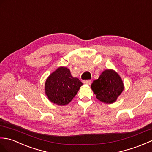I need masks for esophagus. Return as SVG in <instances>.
<instances>
[{"mask_svg": "<svg viewBox=\"0 0 152 152\" xmlns=\"http://www.w3.org/2000/svg\"><path fill=\"white\" fill-rule=\"evenodd\" d=\"M83 83L85 84V85H90L91 83H92V81H91L90 80H84Z\"/></svg>", "mask_w": 152, "mask_h": 152, "instance_id": "1", "label": "esophagus"}]
</instances>
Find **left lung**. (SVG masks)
Instances as JSON below:
<instances>
[{
    "label": "left lung",
    "mask_w": 152,
    "mask_h": 152,
    "mask_svg": "<svg viewBox=\"0 0 152 152\" xmlns=\"http://www.w3.org/2000/svg\"><path fill=\"white\" fill-rule=\"evenodd\" d=\"M91 88L100 102L111 104L122 93L124 85L118 73L112 69H107L103 71L98 79L94 80Z\"/></svg>",
    "instance_id": "1"
}]
</instances>
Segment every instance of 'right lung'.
Returning a JSON list of instances; mask_svg holds the SVG:
<instances>
[{
  "instance_id": "1",
  "label": "right lung",
  "mask_w": 152,
  "mask_h": 152,
  "mask_svg": "<svg viewBox=\"0 0 152 152\" xmlns=\"http://www.w3.org/2000/svg\"><path fill=\"white\" fill-rule=\"evenodd\" d=\"M82 85L79 79L72 75L69 69L62 66L47 78L45 93L50 102L64 106L72 102Z\"/></svg>"
}]
</instances>
